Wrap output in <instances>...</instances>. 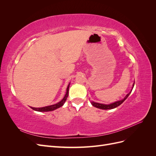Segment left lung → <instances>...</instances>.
I'll return each mask as SVG.
<instances>
[{"label":"left lung","mask_w":156,"mask_h":156,"mask_svg":"<svg viewBox=\"0 0 156 156\" xmlns=\"http://www.w3.org/2000/svg\"><path fill=\"white\" fill-rule=\"evenodd\" d=\"M134 84H135V82L133 84V88L134 87ZM132 91V90H131V92ZM131 92L129 93H128L127 94V95L126 96V97L123 99L122 100H120V101H116L115 103H111V104H109V105H105V104H101V103H96V102H94V101H91V103L92 105L95 107L96 108H101V109H104V110H107V109H112V108H116L118 106H119L120 105H121L122 103H123L126 99L129 96V95L130 94Z\"/></svg>","instance_id":"left-lung-1"}]
</instances>
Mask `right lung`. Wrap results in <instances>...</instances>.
I'll use <instances>...</instances> for the list:
<instances>
[{
	"mask_svg": "<svg viewBox=\"0 0 156 156\" xmlns=\"http://www.w3.org/2000/svg\"><path fill=\"white\" fill-rule=\"evenodd\" d=\"M69 84H68V88H67V90H66V94L65 96L64 97V98L61 100L60 102L56 103L55 105H49V106H47V107H40V108H34V107H31V108H32L33 110L36 111H39V112H48V111H51L56 109L60 107H62L64 103H65L66 100L68 96V92H69Z\"/></svg>",
	"mask_w": 156,
	"mask_h": 156,
	"instance_id": "obj_1",
	"label": "right lung"
}]
</instances>
